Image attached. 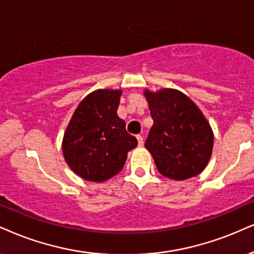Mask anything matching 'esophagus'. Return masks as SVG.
I'll use <instances>...</instances> for the list:
<instances>
[{
	"mask_svg": "<svg viewBox=\"0 0 254 254\" xmlns=\"http://www.w3.org/2000/svg\"><path fill=\"white\" fill-rule=\"evenodd\" d=\"M136 139H137V141H139V146H142L143 145V137H142V135L137 134Z\"/></svg>",
	"mask_w": 254,
	"mask_h": 254,
	"instance_id": "1",
	"label": "esophagus"
}]
</instances>
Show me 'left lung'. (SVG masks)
<instances>
[{
    "label": "left lung",
    "mask_w": 254,
    "mask_h": 254,
    "mask_svg": "<svg viewBox=\"0 0 254 254\" xmlns=\"http://www.w3.org/2000/svg\"><path fill=\"white\" fill-rule=\"evenodd\" d=\"M153 126L145 147L156 168L173 180H186L205 170L213 148V132L196 105L179 90H145Z\"/></svg>",
    "instance_id": "1"
}]
</instances>
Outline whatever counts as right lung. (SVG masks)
I'll return each mask as SVG.
<instances>
[{
    "label": "right lung",
    "instance_id": "add662e5",
    "mask_svg": "<svg viewBox=\"0 0 254 254\" xmlns=\"http://www.w3.org/2000/svg\"><path fill=\"white\" fill-rule=\"evenodd\" d=\"M121 90L99 89L74 112L62 143L65 162L84 180L102 183L124 168L137 140L118 117Z\"/></svg>",
    "mask_w": 254,
    "mask_h": 254
}]
</instances>
